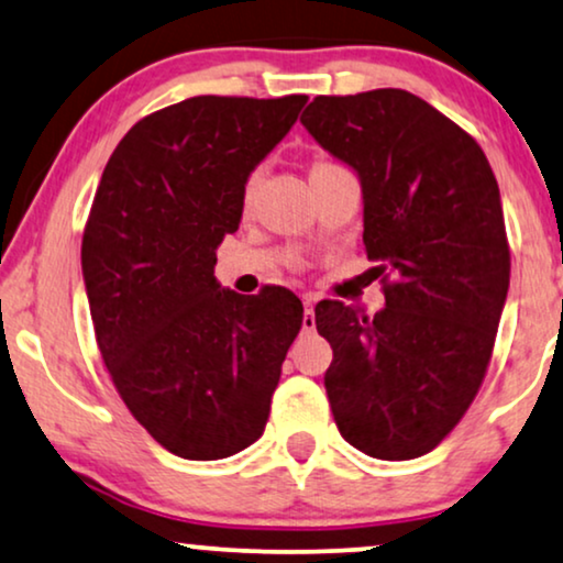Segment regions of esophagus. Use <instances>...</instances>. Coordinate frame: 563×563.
I'll return each mask as SVG.
<instances>
[{"mask_svg": "<svg viewBox=\"0 0 563 563\" xmlns=\"http://www.w3.org/2000/svg\"><path fill=\"white\" fill-rule=\"evenodd\" d=\"M314 303H317V296H311V294L303 296V319H301L303 332H311L317 324L314 322Z\"/></svg>", "mask_w": 563, "mask_h": 563, "instance_id": "esophagus-1", "label": "esophagus"}]
</instances>
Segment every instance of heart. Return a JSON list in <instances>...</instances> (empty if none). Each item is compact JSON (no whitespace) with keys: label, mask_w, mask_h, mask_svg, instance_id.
<instances>
[{"label":"heart","mask_w":563,"mask_h":563,"mask_svg":"<svg viewBox=\"0 0 563 563\" xmlns=\"http://www.w3.org/2000/svg\"><path fill=\"white\" fill-rule=\"evenodd\" d=\"M254 184H257V181H254V179H252V181H249V184H246V191H244V199H246V202H249V199H252V191H254Z\"/></svg>","instance_id":"1"}]
</instances>
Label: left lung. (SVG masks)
I'll list each match as a JSON object with an SVG mask.
<instances>
[{"label":"left lung","mask_w":563,"mask_h":563,"mask_svg":"<svg viewBox=\"0 0 563 563\" xmlns=\"http://www.w3.org/2000/svg\"><path fill=\"white\" fill-rule=\"evenodd\" d=\"M306 132L355 170L384 306L319 301L324 389L368 457L412 460L450 433L486 376L509 290L499 184L471 134L408 90L319 96Z\"/></svg>","instance_id":"obj_1"}]
</instances>
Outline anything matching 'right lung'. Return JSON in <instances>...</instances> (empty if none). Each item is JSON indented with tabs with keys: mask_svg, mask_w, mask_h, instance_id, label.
I'll return each mask as SVG.
<instances>
[{
	"mask_svg": "<svg viewBox=\"0 0 563 563\" xmlns=\"http://www.w3.org/2000/svg\"><path fill=\"white\" fill-rule=\"evenodd\" d=\"M306 96H197L145 117L106 163L82 233L103 364L147 433L184 460H223L265 431L303 306L286 288L241 296L216 249L252 170Z\"/></svg>",
	"mask_w": 563,
	"mask_h": 563,
	"instance_id": "obj_1",
	"label": "right lung"
}]
</instances>
